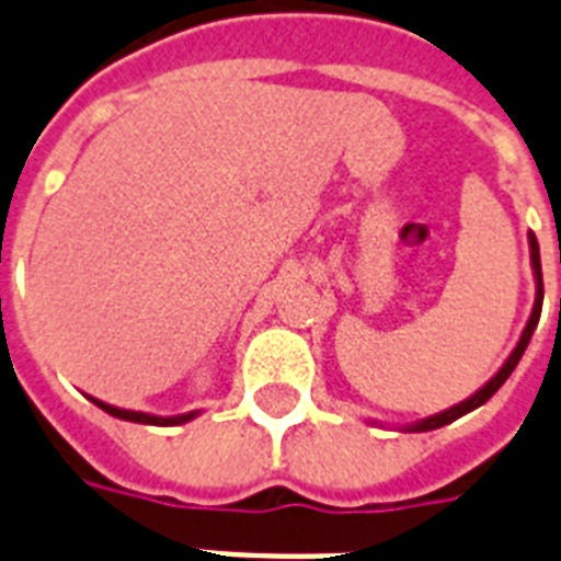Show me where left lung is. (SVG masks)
<instances>
[{
  "instance_id": "obj_1",
  "label": "left lung",
  "mask_w": 561,
  "mask_h": 561,
  "mask_svg": "<svg viewBox=\"0 0 561 561\" xmlns=\"http://www.w3.org/2000/svg\"><path fill=\"white\" fill-rule=\"evenodd\" d=\"M527 241H530V264H533V276H536V302H533V314L530 320H527V325H524L522 337H518V343H515V350L510 352V358L504 360V367L497 369L492 378H489L483 387H480L474 396H469L466 401H460V404H454V408L443 410V413H434V416H425L419 419V422H410V425H404L401 431H410V434H422V431H436V427L448 425V422H454V419L466 416V413H471L474 408H480V404H486L492 396H495L497 390H501V383L513 375V369L518 367V360H522L524 350H527V343H530L533 332H536V325H539V317H541V299H545V288H541V259H539V241H536V236H527Z\"/></svg>"
}]
</instances>
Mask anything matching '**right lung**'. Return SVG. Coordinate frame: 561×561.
I'll return each instance as SVG.
<instances>
[{"instance_id": "right-lung-1", "label": "right lung", "mask_w": 561, "mask_h": 561, "mask_svg": "<svg viewBox=\"0 0 561 561\" xmlns=\"http://www.w3.org/2000/svg\"><path fill=\"white\" fill-rule=\"evenodd\" d=\"M92 404H99L104 413L116 419H125V422H139V425H160V427H171V425H186L192 422L201 410H192V413H180V416H153V413H142V410H125V408H116V404H107V401L101 399H92Z\"/></svg>"}]
</instances>
